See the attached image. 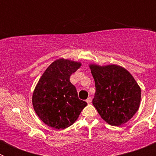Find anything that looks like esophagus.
Returning <instances> with one entry per match:
<instances>
[{
	"mask_svg": "<svg viewBox=\"0 0 156 156\" xmlns=\"http://www.w3.org/2000/svg\"><path fill=\"white\" fill-rule=\"evenodd\" d=\"M91 101H92L91 98H88L86 100V101L87 104H90V103H91Z\"/></svg>",
	"mask_w": 156,
	"mask_h": 156,
	"instance_id": "esophagus-1",
	"label": "esophagus"
}]
</instances>
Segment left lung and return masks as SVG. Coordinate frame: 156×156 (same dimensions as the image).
Instances as JSON below:
<instances>
[{
    "mask_svg": "<svg viewBox=\"0 0 156 156\" xmlns=\"http://www.w3.org/2000/svg\"><path fill=\"white\" fill-rule=\"evenodd\" d=\"M95 82L92 102L101 117L112 126H119L138 110L141 90L129 72L117 65H90Z\"/></svg>",
    "mask_w": 156,
    "mask_h": 156,
    "instance_id": "8db88e82",
    "label": "left lung"
}]
</instances>
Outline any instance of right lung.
I'll return each mask as SVG.
<instances>
[{
    "instance_id": "add662e5",
    "label": "right lung",
    "mask_w": 156,
    "mask_h": 156,
    "mask_svg": "<svg viewBox=\"0 0 156 156\" xmlns=\"http://www.w3.org/2000/svg\"><path fill=\"white\" fill-rule=\"evenodd\" d=\"M80 62L60 58L43 73L34 89L32 102L40 119L54 129H66L73 124L87 103L79 99L69 77Z\"/></svg>"
}]
</instances>
